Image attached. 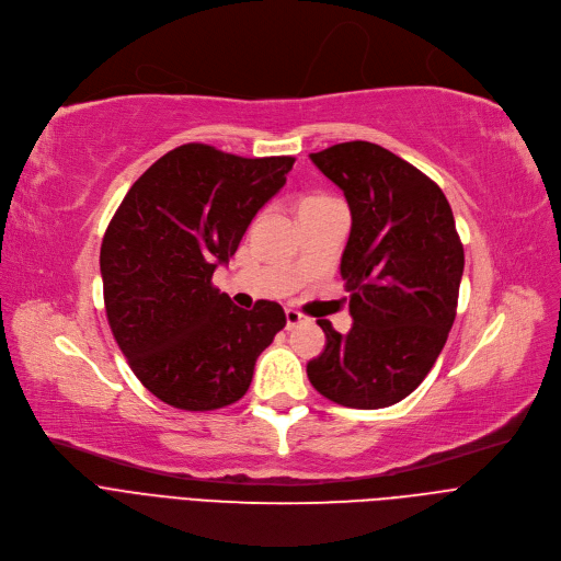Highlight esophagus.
Listing matches in <instances>:
<instances>
[{"instance_id":"1","label":"esophagus","mask_w":561,"mask_h":561,"mask_svg":"<svg viewBox=\"0 0 561 561\" xmlns=\"http://www.w3.org/2000/svg\"><path fill=\"white\" fill-rule=\"evenodd\" d=\"M305 320H307L305 313H300V311H296V309H286V328H288V330L300 325V322H305Z\"/></svg>"}]
</instances>
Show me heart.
Segmentation results:
<instances>
[{
  "instance_id": "b5f03b06",
  "label": "heart",
  "mask_w": 561,
  "mask_h": 561,
  "mask_svg": "<svg viewBox=\"0 0 561 561\" xmlns=\"http://www.w3.org/2000/svg\"><path fill=\"white\" fill-rule=\"evenodd\" d=\"M311 199H325V197H309V199H305V202H311Z\"/></svg>"
}]
</instances>
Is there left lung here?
Segmentation results:
<instances>
[{"label":"left lung","instance_id":"8db88e82","mask_svg":"<svg viewBox=\"0 0 561 561\" xmlns=\"http://www.w3.org/2000/svg\"><path fill=\"white\" fill-rule=\"evenodd\" d=\"M345 195L341 256L352 328L318 320L325 350L307 364L313 389L352 409L404 400L432 370L457 316L463 245L450 204L427 174L368 140L309 154Z\"/></svg>","mask_w":561,"mask_h":561}]
</instances>
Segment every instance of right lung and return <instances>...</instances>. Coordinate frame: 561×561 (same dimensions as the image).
<instances>
[{
    "mask_svg": "<svg viewBox=\"0 0 561 561\" xmlns=\"http://www.w3.org/2000/svg\"><path fill=\"white\" fill-rule=\"evenodd\" d=\"M293 163L180 145L111 218L100 250L108 325L140 385L165 404L211 411L241 400L256 357L286 325L277 302L241 309L211 277Z\"/></svg>",
    "mask_w": 561,
    "mask_h": 561,
    "instance_id": "obj_1",
    "label": "right lung"
}]
</instances>
